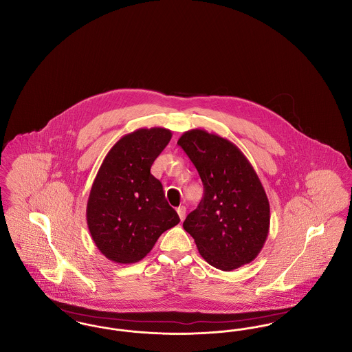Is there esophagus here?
Returning a JSON list of instances; mask_svg holds the SVG:
<instances>
[{
	"mask_svg": "<svg viewBox=\"0 0 352 352\" xmlns=\"http://www.w3.org/2000/svg\"><path fill=\"white\" fill-rule=\"evenodd\" d=\"M177 212H178L181 220H184V219L186 218V207H184V206H179V207L177 208Z\"/></svg>",
	"mask_w": 352,
	"mask_h": 352,
	"instance_id": "esophagus-1",
	"label": "esophagus"
}]
</instances>
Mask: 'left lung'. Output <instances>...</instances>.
Instances as JSON below:
<instances>
[{"mask_svg": "<svg viewBox=\"0 0 352 352\" xmlns=\"http://www.w3.org/2000/svg\"><path fill=\"white\" fill-rule=\"evenodd\" d=\"M178 145L198 170L203 199L184 221L201 257L220 270L250 264L268 237L265 190L241 151L218 134L184 132Z\"/></svg>", "mask_w": 352, "mask_h": 352, "instance_id": "8db88e82", "label": "left lung"}]
</instances>
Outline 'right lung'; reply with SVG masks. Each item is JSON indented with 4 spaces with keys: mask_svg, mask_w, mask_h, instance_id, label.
Listing matches in <instances>:
<instances>
[{
    "mask_svg": "<svg viewBox=\"0 0 352 352\" xmlns=\"http://www.w3.org/2000/svg\"><path fill=\"white\" fill-rule=\"evenodd\" d=\"M171 132L141 128L105 155L87 201V224L99 251L118 264L142 260L158 237L179 223L162 184L151 174Z\"/></svg>",
    "mask_w": 352,
    "mask_h": 352,
    "instance_id": "1",
    "label": "right lung"
}]
</instances>
